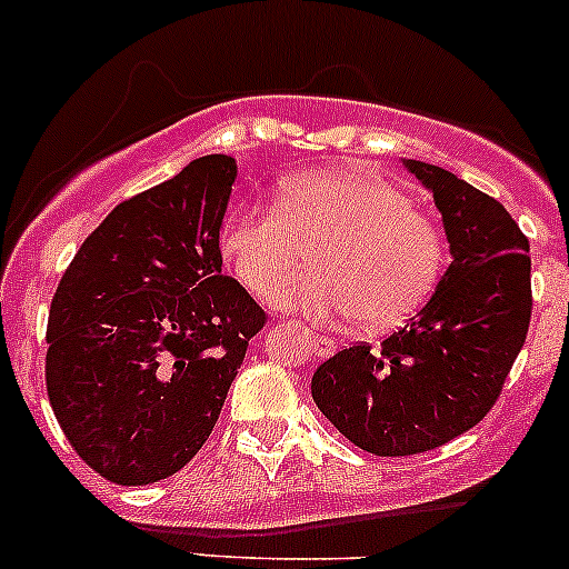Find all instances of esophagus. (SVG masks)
Instances as JSON below:
<instances>
[{
  "mask_svg": "<svg viewBox=\"0 0 569 569\" xmlns=\"http://www.w3.org/2000/svg\"><path fill=\"white\" fill-rule=\"evenodd\" d=\"M311 349L319 355V358H330L332 352H336V341L332 338H325V336H311Z\"/></svg>",
  "mask_w": 569,
  "mask_h": 569,
  "instance_id": "esophagus-1",
  "label": "esophagus"
}]
</instances>
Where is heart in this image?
<instances>
[{
  "instance_id": "1",
  "label": "heart",
  "mask_w": 569,
  "mask_h": 569,
  "mask_svg": "<svg viewBox=\"0 0 569 569\" xmlns=\"http://www.w3.org/2000/svg\"><path fill=\"white\" fill-rule=\"evenodd\" d=\"M312 252L313 270L279 283ZM220 252L256 297L300 317L388 330L423 306L446 269V237L412 194L371 168L300 173L272 206L226 217Z\"/></svg>"
}]
</instances>
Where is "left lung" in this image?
Listing matches in <instances>:
<instances>
[{"label": "left lung", "instance_id": "obj_1", "mask_svg": "<svg viewBox=\"0 0 569 569\" xmlns=\"http://www.w3.org/2000/svg\"><path fill=\"white\" fill-rule=\"evenodd\" d=\"M405 164L432 192L455 261L421 313L380 347L336 352L311 382L332 427L377 457L423 455L476 427L531 321L529 239L512 214L449 170Z\"/></svg>", "mask_w": 569, "mask_h": 569}]
</instances>
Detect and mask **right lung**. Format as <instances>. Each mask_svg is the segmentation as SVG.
I'll return each instance as SVG.
<instances>
[{"label": "right lung", "instance_id": "1", "mask_svg": "<svg viewBox=\"0 0 569 569\" xmlns=\"http://www.w3.org/2000/svg\"><path fill=\"white\" fill-rule=\"evenodd\" d=\"M237 162H189L123 200L54 291L46 391L79 457L114 485L168 479L209 440L267 313L222 274Z\"/></svg>", "mask_w": 569, "mask_h": 569}]
</instances>
